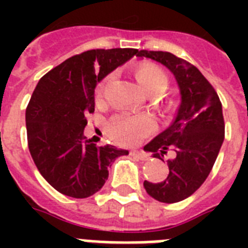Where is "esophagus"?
<instances>
[{"mask_svg": "<svg viewBox=\"0 0 248 248\" xmlns=\"http://www.w3.org/2000/svg\"><path fill=\"white\" fill-rule=\"evenodd\" d=\"M130 155L134 157V158L136 159H140V161H148V155H145V153H143V152H131Z\"/></svg>", "mask_w": 248, "mask_h": 248, "instance_id": "34e87169", "label": "esophagus"}]
</instances>
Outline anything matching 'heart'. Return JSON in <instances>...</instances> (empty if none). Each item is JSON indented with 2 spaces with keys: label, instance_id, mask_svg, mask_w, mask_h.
<instances>
[{
  "label": "heart",
  "instance_id": "heart-1",
  "mask_svg": "<svg viewBox=\"0 0 248 248\" xmlns=\"http://www.w3.org/2000/svg\"><path fill=\"white\" fill-rule=\"evenodd\" d=\"M136 77L143 89L149 93H159L167 87L169 78L162 68L155 64H143L136 72ZM109 77H105L96 89L99 99L104 95V89ZM155 128V120L149 116H130L117 114L109 121L108 132L112 139L122 145H134L151 134Z\"/></svg>",
  "mask_w": 248,
  "mask_h": 248
}]
</instances>
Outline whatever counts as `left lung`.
<instances>
[{
    "label": "left lung",
    "mask_w": 248,
    "mask_h": 248,
    "mask_svg": "<svg viewBox=\"0 0 248 248\" xmlns=\"http://www.w3.org/2000/svg\"><path fill=\"white\" fill-rule=\"evenodd\" d=\"M136 56L169 68L180 89L181 103L173 122L144 147L159 159L169 151L172 153L165 180L144 181L147 193L163 203L180 202L203 184L217 158L225 135L221 101L198 68L186 60L171 52L148 50H140Z\"/></svg>",
    "instance_id": "8db88e82"
}]
</instances>
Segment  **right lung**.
I'll return each mask as SVG.
<instances>
[{
	"label": "right lung",
	"mask_w": 248,
	"mask_h": 248,
	"mask_svg": "<svg viewBox=\"0 0 248 248\" xmlns=\"http://www.w3.org/2000/svg\"><path fill=\"white\" fill-rule=\"evenodd\" d=\"M136 48H96L75 55L38 81L25 109L28 148L45 180L64 196L87 198L108 179V167L128 155L96 145L83 134L95 110L99 81L135 55Z\"/></svg>",
	"instance_id": "obj_1"
}]
</instances>
